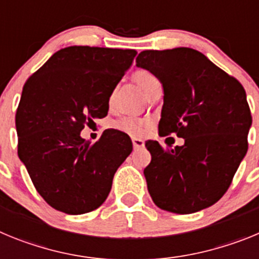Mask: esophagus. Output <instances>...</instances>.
<instances>
[{
  "label": "esophagus",
  "instance_id": "esophagus-1",
  "mask_svg": "<svg viewBox=\"0 0 259 259\" xmlns=\"http://www.w3.org/2000/svg\"><path fill=\"white\" fill-rule=\"evenodd\" d=\"M132 144H134L135 149H141V148L145 146V143L140 137H132Z\"/></svg>",
  "mask_w": 259,
  "mask_h": 259
}]
</instances>
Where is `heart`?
Wrapping results in <instances>:
<instances>
[{
    "label": "heart",
    "instance_id": "obj_1",
    "mask_svg": "<svg viewBox=\"0 0 259 259\" xmlns=\"http://www.w3.org/2000/svg\"><path fill=\"white\" fill-rule=\"evenodd\" d=\"M135 80L137 81V84L141 87L145 95L149 92L152 87H154L155 84L159 83L158 77L155 76L153 72L148 70H139L134 74ZM114 104V93H111L109 97V105L113 106ZM115 127L120 131L125 132L128 135H134V136H137V135L144 134L146 128H148V122L146 120H143V119L135 118V116H124V118L119 119L118 122L115 123Z\"/></svg>",
    "mask_w": 259,
    "mask_h": 259
}]
</instances>
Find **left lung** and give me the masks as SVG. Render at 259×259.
Returning <instances> with one entry per match:
<instances>
[{"label":"left lung","mask_w":259,"mask_h":259,"mask_svg":"<svg viewBox=\"0 0 259 259\" xmlns=\"http://www.w3.org/2000/svg\"><path fill=\"white\" fill-rule=\"evenodd\" d=\"M136 66L163 87L159 135L184 139L174 149L146 141L152 161L144 175L153 202L176 214L211 206L230 188L248 152L251 114L245 89L191 48L144 50Z\"/></svg>","instance_id":"left-lung-1"}]
</instances>
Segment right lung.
I'll use <instances>...</instances> for the list:
<instances>
[{"instance_id": "1", "label": "right lung", "mask_w": 259, "mask_h": 259, "mask_svg": "<svg viewBox=\"0 0 259 259\" xmlns=\"http://www.w3.org/2000/svg\"><path fill=\"white\" fill-rule=\"evenodd\" d=\"M136 50L68 47L54 53L23 87L15 125L18 155L50 206L85 214L107 198L114 174L132 152L118 130L95 144L80 132L107 115L109 97Z\"/></svg>"}]
</instances>
